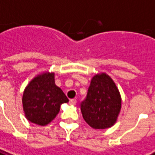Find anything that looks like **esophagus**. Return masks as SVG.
Listing matches in <instances>:
<instances>
[{
  "instance_id": "obj_1",
  "label": "esophagus",
  "mask_w": 155,
  "mask_h": 155,
  "mask_svg": "<svg viewBox=\"0 0 155 155\" xmlns=\"http://www.w3.org/2000/svg\"><path fill=\"white\" fill-rule=\"evenodd\" d=\"M76 103H77V101H76V99H74V98L69 100V104H71V105H74V104H76Z\"/></svg>"
}]
</instances>
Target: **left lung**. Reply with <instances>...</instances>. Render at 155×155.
<instances>
[{"mask_svg":"<svg viewBox=\"0 0 155 155\" xmlns=\"http://www.w3.org/2000/svg\"><path fill=\"white\" fill-rule=\"evenodd\" d=\"M120 108L121 97L113 80L104 73L94 75L81 103L85 121L94 129L108 128L116 122Z\"/></svg>","mask_w":155,"mask_h":155,"instance_id":"8db88e82","label":"left lung"}]
</instances>
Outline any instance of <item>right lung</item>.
I'll return each mask as SVG.
<instances>
[{
    "mask_svg": "<svg viewBox=\"0 0 155 155\" xmlns=\"http://www.w3.org/2000/svg\"><path fill=\"white\" fill-rule=\"evenodd\" d=\"M22 102L27 120L39 126H46L57 116L60 105L68 103L69 99L55 85L54 73H46L29 82Z\"/></svg>",
    "mask_w": 155,
    "mask_h": 155,
    "instance_id": "1",
    "label": "right lung"
}]
</instances>
